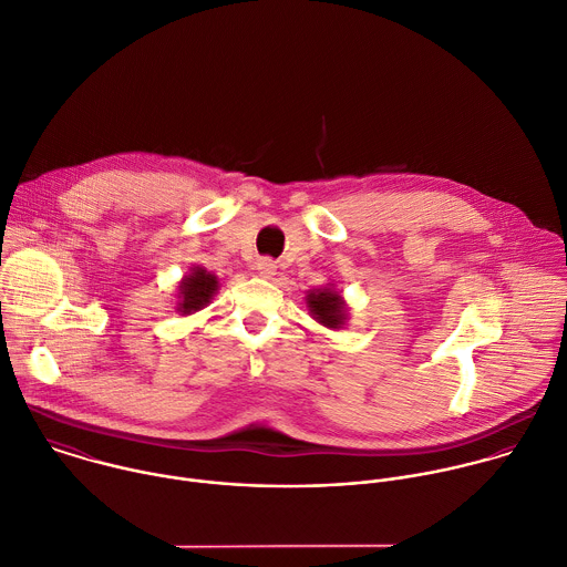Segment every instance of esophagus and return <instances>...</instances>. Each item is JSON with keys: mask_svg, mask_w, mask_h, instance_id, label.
Instances as JSON below:
<instances>
[{"mask_svg": "<svg viewBox=\"0 0 567 567\" xmlns=\"http://www.w3.org/2000/svg\"><path fill=\"white\" fill-rule=\"evenodd\" d=\"M256 269H258V274H260L262 278H271V276L276 274V262L269 260V258H260V260L256 262Z\"/></svg>", "mask_w": 567, "mask_h": 567, "instance_id": "esophagus-1", "label": "esophagus"}]
</instances>
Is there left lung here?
I'll list each match as a JSON object with an SVG mask.
<instances>
[{
  "instance_id": "8db88e82",
  "label": "left lung",
  "mask_w": 567,
  "mask_h": 567,
  "mask_svg": "<svg viewBox=\"0 0 567 567\" xmlns=\"http://www.w3.org/2000/svg\"><path fill=\"white\" fill-rule=\"evenodd\" d=\"M307 307H309V313L327 329H340L347 322V305L333 287L309 291Z\"/></svg>"
}]
</instances>
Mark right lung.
I'll use <instances>...</instances> for the list:
<instances>
[{"label": "right lung", "mask_w": 567, "mask_h": 567, "mask_svg": "<svg viewBox=\"0 0 567 567\" xmlns=\"http://www.w3.org/2000/svg\"><path fill=\"white\" fill-rule=\"evenodd\" d=\"M218 291V278L203 267H192L189 274L178 285V305L181 316L200 311L212 302V296Z\"/></svg>", "instance_id": "1"}]
</instances>
